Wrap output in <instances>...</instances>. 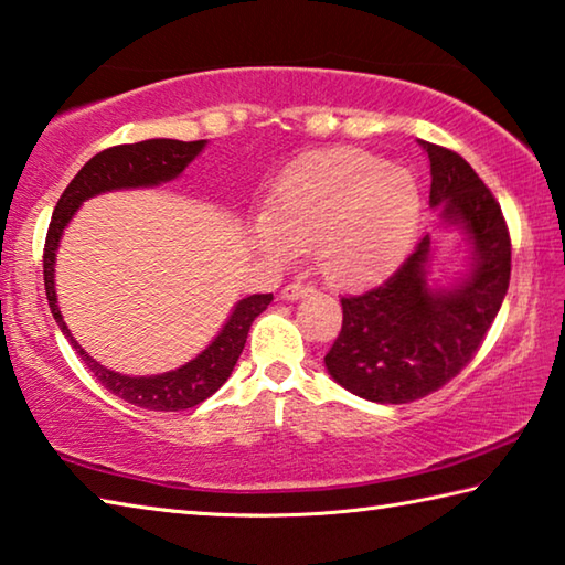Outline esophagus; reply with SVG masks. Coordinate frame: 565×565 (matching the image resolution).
<instances>
[{"label":"esophagus","instance_id":"esophagus-1","mask_svg":"<svg viewBox=\"0 0 565 565\" xmlns=\"http://www.w3.org/2000/svg\"><path fill=\"white\" fill-rule=\"evenodd\" d=\"M308 292H312V288L310 285H302V282H290V285H285L282 288V300H300V298H305V295Z\"/></svg>","mask_w":565,"mask_h":565}]
</instances>
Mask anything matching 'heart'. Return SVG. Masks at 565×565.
<instances>
[{"label":"heart","instance_id":"obj_1","mask_svg":"<svg viewBox=\"0 0 565 565\" xmlns=\"http://www.w3.org/2000/svg\"><path fill=\"white\" fill-rule=\"evenodd\" d=\"M422 188L409 168L362 148L300 156L277 178L253 245L282 263L312 250L334 288H367L407 257L422 221Z\"/></svg>","mask_w":565,"mask_h":565}]
</instances>
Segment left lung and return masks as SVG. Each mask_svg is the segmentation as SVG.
Here are the masks:
<instances>
[{
	"mask_svg": "<svg viewBox=\"0 0 565 565\" xmlns=\"http://www.w3.org/2000/svg\"><path fill=\"white\" fill-rule=\"evenodd\" d=\"M419 146L429 156V205L467 235L471 257L459 280L431 282L434 243L424 235L387 282L342 298V330L324 367L348 392L380 404L422 399L457 377L487 338L511 277L497 198L459 153Z\"/></svg>",
	"mask_w": 565,
	"mask_h": 565,
	"instance_id": "8db88e82",
	"label": "left lung"
}]
</instances>
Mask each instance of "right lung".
Segmentation results:
<instances>
[{
	"label": "right lung",
	"instance_id": "obj_1",
	"mask_svg": "<svg viewBox=\"0 0 565 565\" xmlns=\"http://www.w3.org/2000/svg\"><path fill=\"white\" fill-rule=\"evenodd\" d=\"M205 143L207 141L148 138V141L141 143L114 146L106 148L102 153H96L92 161L74 175V181L66 185V191L58 198L46 233L44 288L49 308H52L58 330L64 332V338L72 342L78 358L84 360L86 367L92 370L94 377L102 382L108 392L126 399L128 404H136V407L153 412L191 409L221 390L225 380L231 377L237 358H241L253 320L273 302V292L250 295V298L237 300L231 318L225 320L221 332H217L213 342L191 362H185L171 372L151 374V377H131V374H118L114 370H106L104 364H98L92 354H86L82 344L72 338V332H68L62 318V310H58L54 288L56 250L58 243H62L64 227L88 198L108 191H124V188H153L173 181V178L181 175L188 163L203 151Z\"/></svg>",
	"mask_w": 565,
	"mask_h": 565
}]
</instances>
